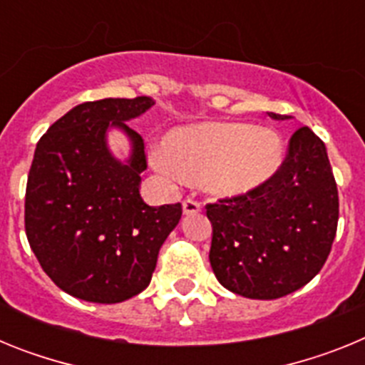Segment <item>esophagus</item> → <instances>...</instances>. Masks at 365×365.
<instances>
[{"label":"esophagus","mask_w":365,"mask_h":365,"mask_svg":"<svg viewBox=\"0 0 365 365\" xmlns=\"http://www.w3.org/2000/svg\"><path fill=\"white\" fill-rule=\"evenodd\" d=\"M201 202L195 201V199H186L185 202H182V212H185L186 215H193V214H199L201 212Z\"/></svg>","instance_id":"1"}]
</instances>
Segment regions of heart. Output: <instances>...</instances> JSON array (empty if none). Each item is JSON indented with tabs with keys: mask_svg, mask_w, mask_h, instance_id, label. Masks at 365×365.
I'll use <instances>...</instances> for the list:
<instances>
[{
	"mask_svg": "<svg viewBox=\"0 0 365 365\" xmlns=\"http://www.w3.org/2000/svg\"><path fill=\"white\" fill-rule=\"evenodd\" d=\"M283 159L282 137L243 122H202L170 131L150 160L163 175L201 182L206 192L234 197L261 186Z\"/></svg>",
	"mask_w": 365,
	"mask_h": 365,
	"instance_id": "heart-1",
	"label": "heart"
}]
</instances>
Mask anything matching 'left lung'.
<instances>
[{
  "label": "left lung",
  "mask_w": 365,
  "mask_h": 365,
  "mask_svg": "<svg viewBox=\"0 0 365 365\" xmlns=\"http://www.w3.org/2000/svg\"><path fill=\"white\" fill-rule=\"evenodd\" d=\"M206 215L210 265L225 289L250 299L298 291L320 272L336 235L338 190L325 144L303 125L269 180L206 205Z\"/></svg>",
  "instance_id": "8db88e82"
}]
</instances>
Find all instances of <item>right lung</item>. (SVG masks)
Returning <instances> with one entry per match:
<instances>
[{"label": "right lung", "mask_w": 365, "mask_h": 365, "mask_svg": "<svg viewBox=\"0 0 365 365\" xmlns=\"http://www.w3.org/2000/svg\"><path fill=\"white\" fill-rule=\"evenodd\" d=\"M153 106L150 96L83 102L40 138L25 192V232L43 272L74 298L118 303L151 282L159 250L182 206H148L140 173L148 168L143 137L125 120ZM108 127L132 140L120 163L105 143Z\"/></svg>", "instance_id": "obj_1"}]
</instances>
